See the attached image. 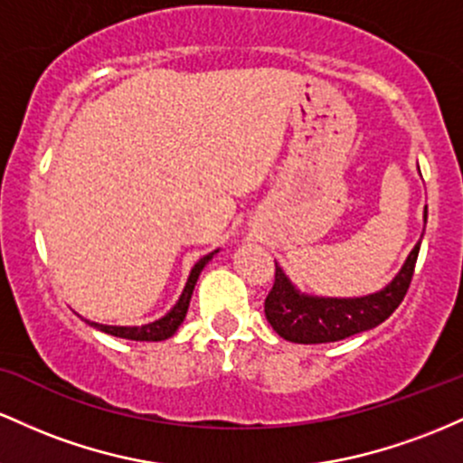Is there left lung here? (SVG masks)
<instances>
[{"label": "left lung", "mask_w": 463, "mask_h": 463, "mask_svg": "<svg viewBox=\"0 0 463 463\" xmlns=\"http://www.w3.org/2000/svg\"><path fill=\"white\" fill-rule=\"evenodd\" d=\"M427 225V207H424ZM420 242L411 249L396 278L385 288L363 298H319L301 293L290 282L284 269L275 262V282L264 301V315L271 328L282 339L293 344H332L376 328L398 308L411 284L415 262H418Z\"/></svg>", "instance_id": "obj_1"}]
</instances>
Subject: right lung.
Segmentation results:
<instances>
[{
	"instance_id": "1",
	"label": "right lung",
	"mask_w": 463,
	"mask_h": 463,
	"mask_svg": "<svg viewBox=\"0 0 463 463\" xmlns=\"http://www.w3.org/2000/svg\"><path fill=\"white\" fill-rule=\"evenodd\" d=\"M216 253H218V249L216 251L207 253V256L201 258L199 262L192 267V271L188 275V282H185V287H184V293L179 295L176 304L162 317V319H155V321H150V324H144V326H107V324H96V321H87V324H90L91 328L105 332V335L119 336V339H128V341H165V339H170V336L179 330V326L184 324L185 315H188V306L192 299V290H194V287H196V279H199V275L205 269V264L210 262Z\"/></svg>"
}]
</instances>
